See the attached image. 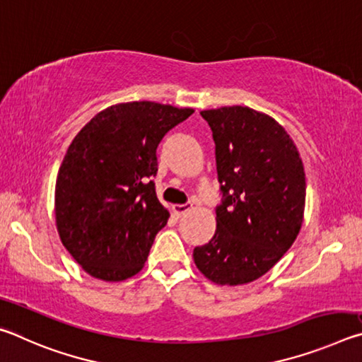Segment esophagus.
Returning <instances> with one entry per match:
<instances>
[{
    "instance_id": "esophagus-1",
    "label": "esophagus",
    "mask_w": 362,
    "mask_h": 362,
    "mask_svg": "<svg viewBox=\"0 0 362 362\" xmlns=\"http://www.w3.org/2000/svg\"><path fill=\"white\" fill-rule=\"evenodd\" d=\"M193 207V204L192 203H185V204H174L173 206V211H174V214L177 217H182L183 214L185 212H188L189 209H192Z\"/></svg>"
}]
</instances>
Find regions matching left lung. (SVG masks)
Wrapping results in <instances>:
<instances>
[{
	"label": "left lung",
	"instance_id": "obj_1",
	"mask_svg": "<svg viewBox=\"0 0 362 362\" xmlns=\"http://www.w3.org/2000/svg\"><path fill=\"white\" fill-rule=\"evenodd\" d=\"M216 144L222 203L217 230L193 259L217 284H246L265 274L300 231L305 170L289 134L269 116L247 107L206 110Z\"/></svg>",
	"mask_w": 362,
	"mask_h": 362
}]
</instances>
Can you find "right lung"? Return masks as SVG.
Listing matches in <instances>:
<instances>
[{"mask_svg": "<svg viewBox=\"0 0 362 362\" xmlns=\"http://www.w3.org/2000/svg\"><path fill=\"white\" fill-rule=\"evenodd\" d=\"M192 115L155 102L119 103L73 139L56 182V220L65 249L90 276L122 281L142 269L169 218L153 182L156 148Z\"/></svg>", "mask_w": 362, "mask_h": 362, "instance_id": "obj_1", "label": "right lung"}]
</instances>
